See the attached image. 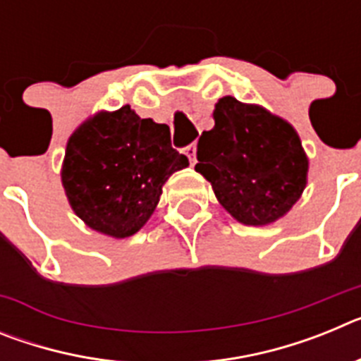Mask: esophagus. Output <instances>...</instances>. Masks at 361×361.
Instances as JSON below:
<instances>
[{"label": "esophagus", "mask_w": 361, "mask_h": 361, "mask_svg": "<svg viewBox=\"0 0 361 361\" xmlns=\"http://www.w3.org/2000/svg\"><path fill=\"white\" fill-rule=\"evenodd\" d=\"M184 153H186V157L190 159V164L193 166L197 162V146L195 145H190L184 148Z\"/></svg>", "instance_id": "1"}]
</instances>
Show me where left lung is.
<instances>
[{
	"mask_svg": "<svg viewBox=\"0 0 361 361\" xmlns=\"http://www.w3.org/2000/svg\"><path fill=\"white\" fill-rule=\"evenodd\" d=\"M213 119L215 126L199 139L195 171L240 224L282 219L307 186L309 159L293 124L231 95L219 99Z\"/></svg>",
	"mask_w": 361,
	"mask_h": 361,
	"instance_id": "obj_1",
	"label": "left lung"
}]
</instances>
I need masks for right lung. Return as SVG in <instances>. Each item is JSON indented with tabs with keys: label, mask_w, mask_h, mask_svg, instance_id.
I'll list each match as a JSON object with an SVG mask.
<instances>
[{
	"label": "right lung",
	"mask_w": 361,
	"mask_h": 361,
	"mask_svg": "<svg viewBox=\"0 0 361 361\" xmlns=\"http://www.w3.org/2000/svg\"><path fill=\"white\" fill-rule=\"evenodd\" d=\"M171 148L170 128L141 119L126 104L97 111L66 142L61 183L73 213L111 238L135 235L149 220L171 173L188 168Z\"/></svg>",
	"instance_id": "add662e5"
}]
</instances>
